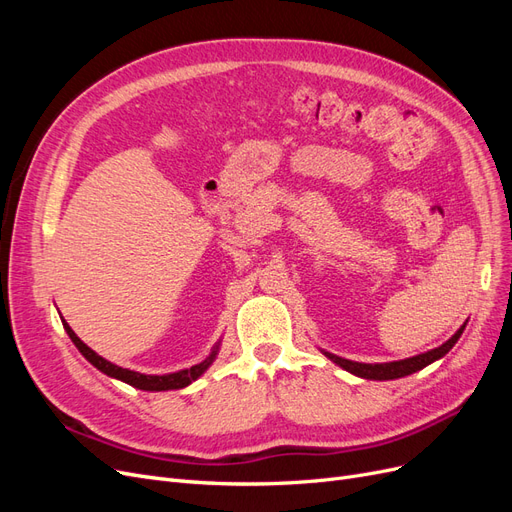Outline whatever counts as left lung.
<instances>
[{"instance_id": "obj_1", "label": "left lung", "mask_w": 512, "mask_h": 512, "mask_svg": "<svg viewBox=\"0 0 512 512\" xmlns=\"http://www.w3.org/2000/svg\"><path fill=\"white\" fill-rule=\"evenodd\" d=\"M466 324H468V320L463 322L461 327L457 329V333H455L451 339H446V342H444L442 346L433 348V350H427V352H421V354H416V356H410V359H401V361H389V363H359V361L344 359V356H337V354L327 352V350H320V352H322L324 356H327V359H331L335 365H339L342 369L350 371V374L359 376V378H363V380H395V378L410 376V374H414V371H421L423 367L431 365L433 361L442 359V356L457 344V339L461 337L463 329H466Z\"/></svg>"}]
</instances>
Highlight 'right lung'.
<instances>
[{"label":"right lung","mask_w":512,"mask_h":512,"mask_svg":"<svg viewBox=\"0 0 512 512\" xmlns=\"http://www.w3.org/2000/svg\"><path fill=\"white\" fill-rule=\"evenodd\" d=\"M61 324H64V329H66L68 337L72 339V344L79 348V352L85 356V359L91 365H94L96 369H100L102 374H106L108 378H115V380L126 382L130 386H134V389L153 391V393H158V391H179V389H185V386H190L192 382H196L213 365L215 356H218V352H220V344H222V342L215 344L207 359L200 361L198 365L173 371V374H160V376L158 374H141V371H134V369H128V367H119V365H115L111 361H106L104 356H100L98 352L91 350L85 342H81V337L70 329V324L64 318H61Z\"/></svg>","instance_id":"add662e5"}]
</instances>
